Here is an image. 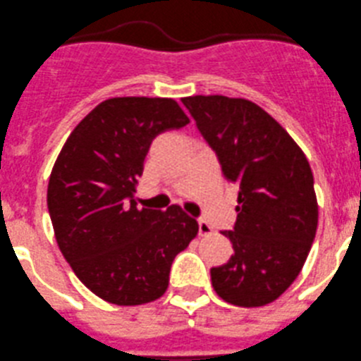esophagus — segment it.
Instances as JSON below:
<instances>
[{
	"mask_svg": "<svg viewBox=\"0 0 361 361\" xmlns=\"http://www.w3.org/2000/svg\"><path fill=\"white\" fill-rule=\"evenodd\" d=\"M198 232H200V235H209L212 234V226L204 218H198Z\"/></svg>",
	"mask_w": 361,
	"mask_h": 361,
	"instance_id": "1",
	"label": "esophagus"
}]
</instances>
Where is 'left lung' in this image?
Masks as SVG:
<instances>
[{"label":"left lung","instance_id":"obj_1","mask_svg":"<svg viewBox=\"0 0 361 361\" xmlns=\"http://www.w3.org/2000/svg\"><path fill=\"white\" fill-rule=\"evenodd\" d=\"M183 104L226 180L239 188L238 219L223 232L234 255L212 267V287L238 307L271 303L296 280L315 238L310 164L289 133L246 99L195 95Z\"/></svg>","mask_w":361,"mask_h":361}]
</instances>
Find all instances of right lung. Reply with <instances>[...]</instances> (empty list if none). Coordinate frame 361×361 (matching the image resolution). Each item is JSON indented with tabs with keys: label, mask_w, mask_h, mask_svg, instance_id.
I'll return each mask as SVG.
<instances>
[{
	"label": "right lung",
	"mask_w": 361,
	"mask_h": 361,
	"mask_svg": "<svg viewBox=\"0 0 361 361\" xmlns=\"http://www.w3.org/2000/svg\"><path fill=\"white\" fill-rule=\"evenodd\" d=\"M188 122L173 99H108L75 126L54 163L47 209L56 243L104 301L133 307L163 296L171 262L198 234L178 205L138 211L135 202L152 140Z\"/></svg>",
	"instance_id": "obj_1"
}]
</instances>
